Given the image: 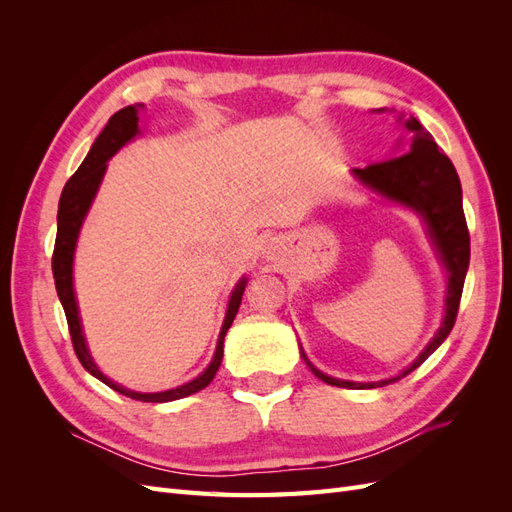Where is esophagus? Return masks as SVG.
<instances>
[{"label":"esophagus","instance_id":"esophagus-1","mask_svg":"<svg viewBox=\"0 0 512 512\" xmlns=\"http://www.w3.org/2000/svg\"><path fill=\"white\" fill-rule=\"evenodd\" d=\"M280 245H282L280 241L271 239V241L267 243V252H265V254H267V258H275L277 254H280Z\"/></svg>","mask_w":512,"mask_h":512}]
</instances>
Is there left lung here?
<instances>
[{"instance_id":"1","label":"left lung","mask_w":512,"mask_h":512,"mask_svg":"<svg viewBox=\"0 0 512 512\" xmlns=\"http://www.w3.org/2000/svg\"><path fill=\"white\" fill-rule=\"evenodd\" d=\"M406 128L414 134L412 143L406 145V153L395 156L384 162H374L365 168H354L352 173L359 177L371 190L384 194L386 198L397 200V203L412 207L425 218L429 235L436 243L440 258L448 269V290H446V316L442 327L438 329L436 337L431 339L429 346L421 352V356L397 378L382 380V382H346L331 376H324L312 363H305L309 369L327 384L342 386V389H376L389 382H397L410 371L421 365L427 356L436 350L444 339L451 333L453 324L457 320L459 301L463 292V282H466V273L470 265V232L466 224V215H463L461 203V183L459 175L448 160L446 153L440 151L438 143L433 136L418 123L414 117L406 119Z\"/></svg>"}]
</instances>
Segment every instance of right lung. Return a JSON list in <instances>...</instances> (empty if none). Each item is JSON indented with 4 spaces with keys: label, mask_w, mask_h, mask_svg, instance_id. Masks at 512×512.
<instances>
[{
    "label": "right lung",
    "mask_w": 512,
    "mask_h": 512,
    "mask_svg": "<svg viewBox=\"0 0 512 512\" xmlns=\"http://www.w3.org/2000/svg\"><path fill=\"white\" fill-rule=\"evenodd\" d=\"M138 106H126L117 111L111 119H108L106 128L100 132V136L96 138L94 147L89 149L87 158L83 160V164L79 166V170L68 179L64 192H61L59 198V211H57V237H55V250H53V277H55V288L59 294V301L64 305L66 312V320H68V331L72 337V346L76 356H79L81 365L89 371L91 376H96L98 380H102L104 384L111 386L117 393L128 395L136 401H151V404H162V401H173V399H181L188 397L192 393L203 391L205 386L215 378L222 363L224 356V337L230 329L232 320H235L239 305L243 299V290H245V280H241L232 292L230 303H228V312H226V320L224 327L220 331V339H218V348H215V356L211 365L200 374L196 380L177 386V389H170L164 393H134L123 389V386L115 384L108 380L102 371L96 367V363L91 361V354L85 346V339L81 333V320H79V309H76V299H74V290H72V258H74V247H76V237H79L81 224L85 220V215L89 211L91 200H94L98 185L104 177L106 170V162L111 160L115 153L126 145L132 136H136L138 132Z\"/></svg>",
    "instance_id": "1"
}]
</instances>
